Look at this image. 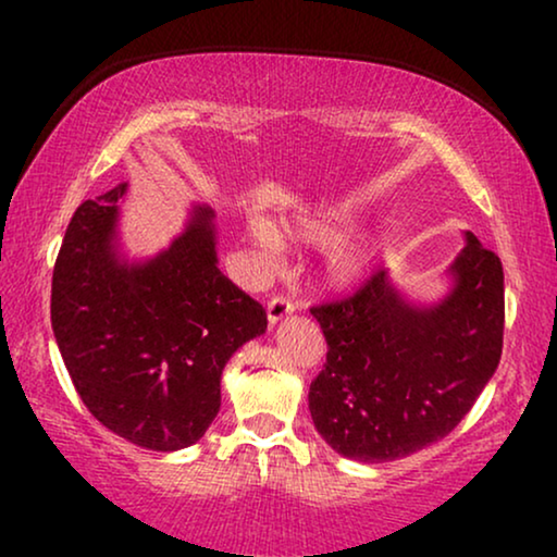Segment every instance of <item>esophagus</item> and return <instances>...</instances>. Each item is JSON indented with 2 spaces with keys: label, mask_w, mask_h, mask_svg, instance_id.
Masks as SVG:
<instances>
[{
  "label": "esophagus",
  "mask_w": 557,
  "mask_h": 557,
  "mask_svg": "<svg viewBox=\"0 0 557 557\" xmlns=\"http://www.w3.org/2000/svg\"><path fill=\"white\" fill-rule=\"evenodd\" d=\"M294 309H296V304H294L292 296H284V294L271 296V301H269V322H271V324L281 322V319L292 314Z\"/></svg>",
  "instance_id": "1"
}]
</instances>
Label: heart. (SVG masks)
<instances>
[{"mask_svg":"<svg viewBox=\"0 0 557 557\" xmlns=\"http://www.w3.org/2000/svg\"><path fill=\"white\" fill-rule=\"evenodd\" d=\"M339 227H342V218H322V220H307V223L296 227V233L307 240L324 243V240H332L334 235L339 233ZM250 233H253L258 246L269 250V253H276V250L284 246V240H281L276 227L265 223V220H253V223H250ZM364 263H368V258H364L360 248H352V246L339 248L334 250L330 258V276L334 281H352L364 271Z\"/></svg>","mask_w":557,"mask_h":557,"instance_id":"1","label":"heart"}]
</instances>
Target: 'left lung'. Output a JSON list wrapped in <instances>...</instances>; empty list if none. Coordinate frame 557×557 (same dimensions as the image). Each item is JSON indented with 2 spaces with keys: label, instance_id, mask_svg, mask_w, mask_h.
<instances>
[{
  "label": "left lung",
  "instance_id": "8db88e82",
  "mask_svg": "<svg viewBox=\"0 0 557 557\" xmlns=\"http://www.w3.org/2000/svg\"><path fill=\"white\" fill-rule=\"evenodd\" d=\"M454 292L418 309L372 271L352 294L314 304L326 362L309 387L317 431L347 459H403L448 436L502 357L505 271L469 233Z\"/></svg>",
  "mask_w": 557,
  "mask_h": 557
}]
</instances>
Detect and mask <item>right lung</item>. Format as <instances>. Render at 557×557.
<instances>
[{
    "instance_id": "1",
    "label": "right lung",
    "mask_w": 557,
    "mask_h": 557,
    "mask_svg": "<svg viewBox=\"0 0 557 557\" xmlns=\"http://www.w3.org/2000/svg\"><path fill=\"white\" fill-rule=\"evenodd\" d=\"M124 193L116 185L73 212L52 271V332L96 421L141 448L177 451L215 421L225 362L269 317L220 273L208 208L164 253L119 261Z\"/></svg>"
}]
</instances>
